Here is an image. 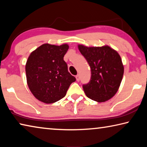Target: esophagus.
Masks as SVG:
<instances>
[{
  "label": "esophagus",
  "instance_id": "obj_1",
  "mask_svg": "<svg viewBox=\"0 0 147 147\" xmlns=\"http://www.w3.org/2000/svg\"><path fill=\"white\" fill-rule=\"evenodd\" d=\"M76 80L77 81H80V75L79 74H77V75L76 76Z\"/></svg>",
  "mask_w": 147,
  "mask_h": 147
}]
</instances>
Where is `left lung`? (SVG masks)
<instances>
[{
    "label": "left lung",
    "mask_w": 147,
    "mask_h": 147,
    "mask_svg": "<svg viewBox=\"0 0 147 147\" xmlns=\"http://www.w3.org/2000/svg\"><path fill=\"white\" fill-rule=\"evenodd\" d=\"M78 49L91 68L90 81L83 85L86 96L98 102L112 98L118 91L124 74L117 52L109 46L88 47L79 45Z\"/></svg>",
    "instance_id": "obj_1"
}]
</instances>
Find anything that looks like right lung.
<instances>
[{
  "label": "right lung",
  "instance_id": "add662e5",
  "mask_svg": "<svg viewBox=\"0 0 147 147\" xmlns=\"http://www.w3.org/2000/svg\"><path fill=\"white\" fill-rule=\"evenodd\" d=\"M67 44H43L32 52L26 63V80L34 96L46 104L56 102L65 96L75 77L69 73L63 57Z\"/></svg>",
  "mask_w": 147,
  "mask_h": 147
}]
</instances>
